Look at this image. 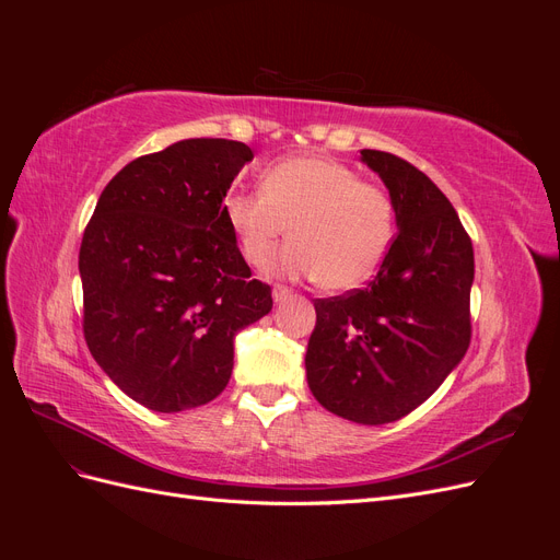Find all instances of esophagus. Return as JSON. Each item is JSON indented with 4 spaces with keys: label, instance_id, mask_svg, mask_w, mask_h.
Listing matches in <instances>:
<instances>
[{
    "label": "esophagus",
    "instance_id": "esophagus-1",
    "mask_svg": "<svg viewBox=\"0 0 560 560\" xmlns=\"http://www.w3.org/2000/svg\"><path fill=\"white\" fill-rule=\"evenodd\" d=\"M287 296H292V290H287V287H282V284L273 287V301L276 303H282Z\"/></svg>",
    "mask_w": 560,
    "mask_h": 560
}]
</instances>
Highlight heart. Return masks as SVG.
<instances>
[{"label":"heart","instance_id":"heart-1","mask_svg":"<svg viewBox=\"0 0 560 560\" xmlns=\"http://www.w3.org/2000/svg\"><path fill=\"white\" fill-rule=\"evenodd\" d=\"M222 214L252 266H264L290 224L292 241L270 261L276 276L354 290L376 273L395 235L393 198L327 156L268 165L261 191H229Z\"/></svg>","mask_w":560,"mask_h":560}]
</instances>
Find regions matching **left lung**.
Segmentation results:
<instances>
[{
  "label": "left lung",
  "mask_w": 560,
  "mask_h": 560,
  "mask_svg": "<svg viewBox=\"0 0 560 560\" xmlns=\"http://www.w3.org/2000/svg\"><path fill=\"white\" fill-rule=\"evenodd\" d=\"M395 206L397 235L364 290L317 299L306 350L313 397L360 425L411 413L469 348L474 249L439 186L387 151L362 149Z\"/></svg>",
  "instance_id": "left-lung-1"
}]
</instances>
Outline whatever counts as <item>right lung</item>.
Instances as JSON below:
<instances>
[{"mask_svg": "<svg viewBox=\"0 0 560 560\" xmlns=\"http://www.w3.org/2000/svg\"><path fill=\"white\" fill-rule=\"evenodd\" d=\"M252 159L247 144L217 138L135 159L83 231V336L100 369L151 411L212 401L231 378L235 334L273 308L222 214Z\"/></svg>", "mask_w": 560, "mask_h": 560, "instance_id": "1", "label": "right lung"}]
</instances>
